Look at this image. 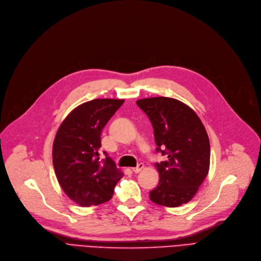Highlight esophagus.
I'll list each match as a JSON object with an SVG mask.
<instances>
[{
  "instance_id": "obj_1",
  "label": "esophagus",
  "mask_w": 261,
  "mask_h": 261,
  "mask_svg": "<svg viewBox=\"0 0 261 261\" xmlns=\"http://www.w3.org/2000/svg\"><path fill=\"white\" fill-rule=\"evenodd\" d=\"M143 168H144V164L141 163V164H139V165L136 166V167L132 168V171L135 172V173H139V172H141V171L143 170Z\"/></svg>"
}]
</instances>
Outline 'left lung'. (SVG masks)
Returning a JSON list of instances; mask_svg holds the SVG:
<instances>
[{"label": "left lung", "mask_w": 261, "mask_h": 261, "mask_svg": "<svg viewBox=\"0 0 261 261\" xmlns=\"http://www.w3.org/2000/svg\"><path fill=\"white\" fill-rule=\"evenodd\" d=\"M154 130L156 151L167 160L155 163L160 175L150 200L166 207H177L193 199L210 171L211 146L197 113L186 103L170 97L136 101Z\"/></svg>", "instance_id": "8db88e82"}]
</instances>
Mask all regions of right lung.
<instances>
[{
	"label": "right lung",
	"instance_id": "obj_1",
	"mask_svg": "<svg viewBox=\"0 0 261 261\" xmlns=\"http://www.w3.org/2000/svg\"><path fill=\"white\" fill-rule=\"evenodd\" d=\"M123 101L101 98L79 105L63 119L55 136V173L65 195L80 206L108 202L123 175L109 156L103 163L99 161L101 131Z\"/></svg>",
	"mask_w": 261,
	"mask_h": 261
}]
</instances>
